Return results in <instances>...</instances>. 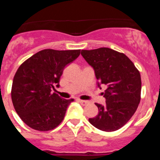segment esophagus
I'll return each mask as SVG.
<instances>
[{
    "instance_id": "esophagus-1",
    "label": "esophagus",
    "mask_w": 160,
    "mask_h": 160,
    "mask_svg": "<svg viewBox=\"0 0 160 160\" xmlns=\"http://www.w3.org/2000/svg\"><path fill=\"white\" fill-rule=\"evenodd\" d=\"M78 102L80 103H81L82 105H83V106L88 105L89 103H90V102L87 101V100H78Z\"/></svg>"
}]
</instances>
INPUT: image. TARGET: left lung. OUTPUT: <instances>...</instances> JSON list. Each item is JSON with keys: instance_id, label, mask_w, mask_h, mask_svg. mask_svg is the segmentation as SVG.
<instances>
[{"instance_id": "1", "label": "left lung", "mask_w": 160, "mask_h": 160, "mask_svg": "<svg viewBox=\"0 0 160 160\" xmlns=\"http://www.w3.org/2000/svg\"><path fill=\"white\" fill-rule=\"evenodd\" d=\"M82 56L94 69L98 87L106 86L104 106L96 103L98 114L89 122L103 131L123 127L135 114L140 102L141 77L124 53L110 48L82 50Z\"/></svg>"}]
</instances>
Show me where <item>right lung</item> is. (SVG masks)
<instances>
[{"mask_svg": "<svg viewBox=\"0 0 160 160\" xmlns=\"http://www.w3.org/2000/svg\"><path fill=\"white\" fill-rule=\"evenodd\" d=\"M80 49H43L22 63L12 85V104L19 117L29 128L39 131L52 130L63 120L73 99L56 93L65 66L75 60Z\"/></svg>", "mask_w": 160, "mask_h": 160, "instance_id": "1", "label": "right lung"}]
</instances>
